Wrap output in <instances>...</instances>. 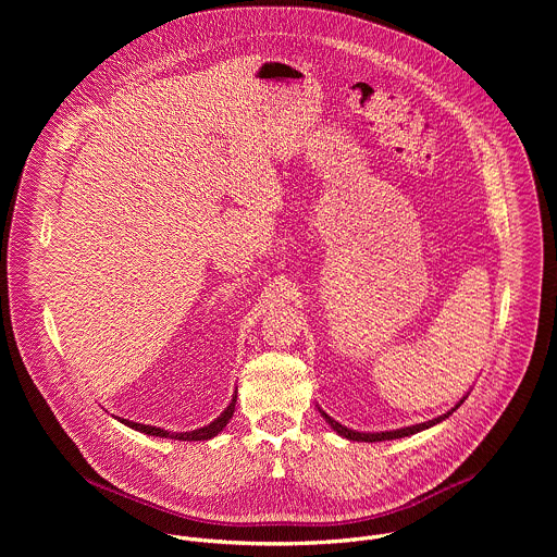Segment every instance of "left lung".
<instances>
[{"label":"left lung","instance_id":"8db88e82","mask_svg":"<svg viewBox=\"0 0 557 557\" xmlns=\"http://www.w3.org/2000/svg\"><path fill=\"white\" fill-rule=\"evenodd\" d=\"M465 399H467V396H462V399H460L449 412H445V414H441V417H436V419H432V421H425V423H419V425H410V428H401V430H389V432H357V430H348L346 425H342V423H337L335 419H331L324 410H320V412H322V417L326 419V423H329L339 436H344V438H348V441L376 443V441H394V438H404V436H412V434H417V432H423V430H428V428H432V425H436V423L449 419V417L460 408V404H462Z\"/></svg>","mask_w":557,"mask_h":557}]
</instances>
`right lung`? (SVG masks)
Wrapping results in <instances>:
<instances>
[{
	"mask_svg": "<svg viewBox=\"0 0 557 557\" xmlns=\"http://www.w3.org/2000/svg\"><path fill=\"white\" fill-rule=\"evenodd\" d=\"M235 399H237V394H233L231 404L224 408V412H222L215 421H211V423L205 425V428L191 430V432H168V430H163V428L143 425V423H134V421H127V419H119V421L125 423L127 428L136 430V432L147 434V436H161V438H174V441H209V438L218 436V434L226 428V423H228V419L233 417V410H235Z\"/></svg>",
	"mask_w": 557,
	"mask_h": 557,
	"instance_id": "add662e5",
	"label": "right lung"
}]
</instances>
